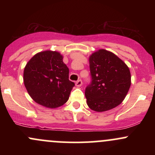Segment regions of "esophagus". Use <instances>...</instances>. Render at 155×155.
<instances>
[{"label": "esophagus", "instance_id": "obj_1", "mask_svg": "<svg viewBox=\"0 0 155 155\" xmlns=\"http://www.w3.org/2000/svg\"><path fill=\"white\" fill-rule=\"evenodd\" d=\"M81 85H82V81H81V80H78L76 82V86L77 87H80Z\"/></svg>", "mask_w": 155, "mask_h": 155}]
</instances>
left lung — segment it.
<instances>
[{"mask_svg": "<svg viewBox=\"0 0 155 155\" xmlns=\"http://www.w3.org/2000/svg\"><path fill=\"white\" fill-rule=\"evenodd\" d=\"M92 83L85 90L90 109L103 112L117 107L131 85L128 66L111 51L101 49L89 57Z\"/></svg>", "mask_w": 155, "mask_h": 155, "instance_id": "1", "label": "left lung"}]
</instances>
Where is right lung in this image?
<instances>
[{
  "label": "right lung",
  "instance_id": "obj_1",
  "mask_svg": "<svg viewBox=\"0 0 155 155\" xmlns=\"http://www.w3.org/2000/svg\"><path fill=\"white\" fill-rule=\"evenodd\" d=\"M69 70L59 51L38 52L26 64L23 81L35 103L56 108L67 102L74 83L68 79Z\"/></svg>",
  "mask_w": 155,
  "mask_h": 155
}]
</instances>
